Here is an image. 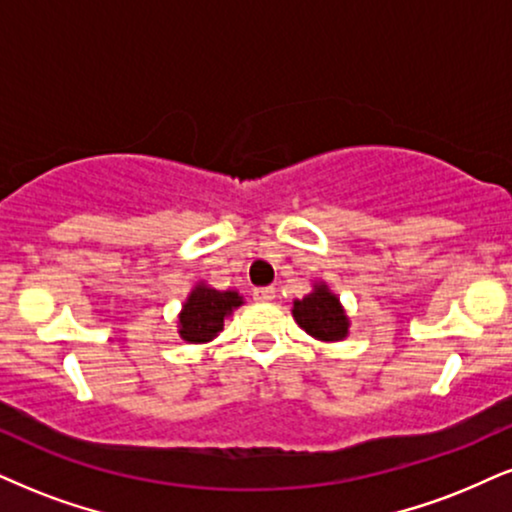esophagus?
I'll list each match as a JSON object with an SVG mask.
<instances>
[{
    "label": "esophagus",
    "mask_w": 512,
    "mask_h": 512,
    "mask_svg": "<svg viewBox=\"0 0 512 512\" xmlns=\"http://www.w3.org/2000/svg\"><path fill=\"white\" fill-rule=\"evenodd\" d=\"M254 299L256 301H263V304H266V301H273L275 299V287H258V289H254Z\"/></svg>",
    "instance_id": "34e87169"
}]
</instances>
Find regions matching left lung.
<instances>
[{"mask_svg":"<svg viewBox=\"0 0 512 512\" xmlns=\"http://www.w3.org/2000/svg\"><path fill=\"white\" fill-rule=\"evenodd\" d=\"M292 315L296 325L318 342H342L349 337V315H346L339 296L323 280L313 282V289L304 299H294Z\"/></svg>","mask_w":512,"mask_h":512,"instance_id":"left-lung-1","label":"left lung"}]
</instances>
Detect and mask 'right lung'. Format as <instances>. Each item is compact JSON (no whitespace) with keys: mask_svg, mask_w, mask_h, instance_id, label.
I'll return each instance as SVG.
<instances>
[{"mask_svg":"<svg viewBox=\"0 0 512 512\" xmlns=\"http://www.w3.org/2000/svg\"><path fill=\"white\" fill-rule=\"evenodd\" d=\"M244 304V296L237 289H213L204 280L187 294L182 311L178 313V334L189 344H208L223 332L225 318Z\"/></svg>","mask_w":512,"mask_h":512,"instance_id":"obj_1","label":"right lung"}]
</instances>
